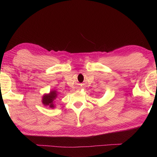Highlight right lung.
Masks as SVG:
<instances>
[{
    "label": "right lung",
    "mask_w": 157,
    "mask_h": 157,
    "mask_svg": "<svg viewBox=\"0 0 157 157\" xmlns=\"http://www.w3.org/2000/svg\"><path fill=\"white\" fill-rule=\"evenodd\" d=\"M57 92L55 91H52L49 94L45 95L43 98V104L46 106H49L50 107H54V105H53V100L57 98Z\"/></svg>",
    "instance_id": "obj_1"
}]
</instances>
